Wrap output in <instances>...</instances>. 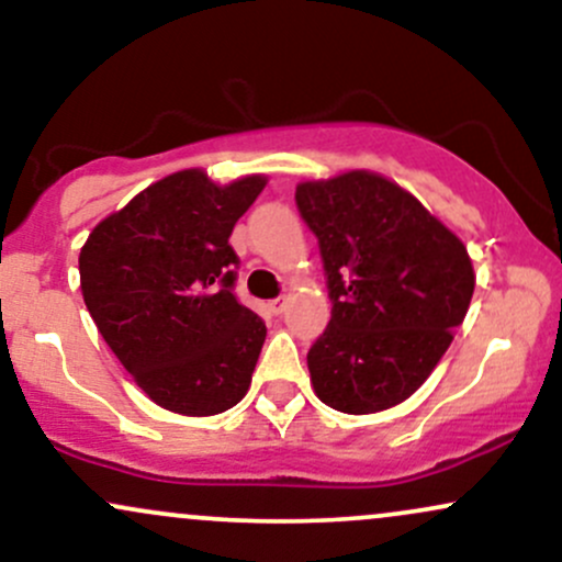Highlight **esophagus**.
<instances>
[{
	"instance_id": "esophagus-1",
	"label": "esophagus",
	"mask_w": 562,
	"mask_h": 562,
	"mask_svg": "<svg viewBox=\"0 0 562 562\" xmlns=\"http://www.w3.org/2000/svg\"><path fill=\"white\" fill-rule=\"evenodd\" d=\"M285 306H288V299H285V295H280V299H272V301H269V308H272L274 314H282V312H285Z\"/></svg>"
}]
</instances>
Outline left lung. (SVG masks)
<instances>
[{"instance_id": "1", "label": "left lung", "mask_w": 562, "mask_h": 562, "mask_svg": "<svg viewBox=\"0 0 562 562\" xmlns=\"http://www.w3.org/2000/svg\"><path fill=\"white\" fill-rule=\"evenodd\" d=\"M317 235L333 317L308 351L314 393L346 415L409 398L465 319L468 248L404 187L353 169L295 187Z\"/></svg>"}]
</instances>
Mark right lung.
Instances as JSON below:
<instances>
[{
  "label": "right lung",
  "mask_w": 562,
  "mask_h": 562,
  "mask_svg": "<svg viewBox=\"0 0 562 562\" xmlns=\"http://www.w3.org/2000/svg\"><path fill=\"white\" fill-rule=\"evenodd\" d=\"M267 187L203 169L158 179L92 229L79 254L81 293L128 375L164 409L211 417L250 389L267 325L235 299L229 235Z\"/></svg>",
  "instance_id": "right-lung-1"
}]
</instances>
